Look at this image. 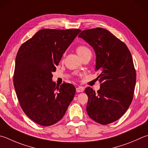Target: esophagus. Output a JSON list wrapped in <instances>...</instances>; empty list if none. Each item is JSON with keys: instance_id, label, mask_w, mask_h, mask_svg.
<instances>
[{"instance_id": "1", "label": "esophagus", "mask_w": 148, "mask_h": 148, "mask_svg": "<svg viewBox=\"0 0 148 148\" xmlns=\"http://www.w3.org/2000/svg\"><path fill=\"white\" fill-rule=\"evenodd\" d=\"M84 90V88L82 87V86H79V87H77L76 88V91L77 93H80V92H82Z\"/></svg>"}]
</instances>
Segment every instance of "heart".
Returning a JSON list of instances; mask_svg holds the SVG:
<instances>
[{"label":"heart","instance_id":"1","mask_svg":"<svg viewBox=\"0 0 148 148\" xmlns=\"http://www.w3.org/2000/svg\"><path fill=\"white\" fill-rule=\"evenodd\" d=\"M76 51L77 54L79 55V56L80 58H82L85 55L88 53H91L90 49L84 45H80L78 46L76 49Z\"/></svg>","mask_w":148,"mask_h":148}]
</instances>
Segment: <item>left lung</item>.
Instances as JSON below:
<instances>
[{"label":"left lung","mask_w":148,"mask_h":148,"mask_svg":"<svg viewBox=\"0 0 148 148\" xmlns=\"http://www.w3.org/2000/svg\"><path fill=\"white\" fill-rule=\"evenodd\" d=\"M93 47L96 54L97 78L100 90L86 88V111L97 123L106 125L117 121L132 102L136 71L127 46L107 29L97 27L84 30L79 35Z\"/></svg>","instance_id":"1"}]
</instances>
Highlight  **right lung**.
Wrapping results in <instances>:
<instances>
[{"label": "right lung", "mask_w": 148, "mask_h": 148, "mask_svg": "<svg viewBox=\"0 0 148 148\" xmlns=\"http://www.w3.org/2000/svg\"><path fill=\"white\" fill-rule=\"evenodd\" d=\"M81 32L79 29L38 31L21 45L15 59L13 84L24 113L49 126L62 119L73 100L75 86L52 81L62 55Z\"/></svg>", "instance_id": "right-lung-1"}]
</instances>
